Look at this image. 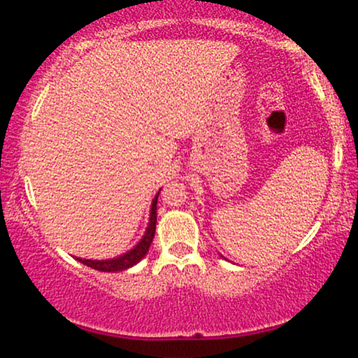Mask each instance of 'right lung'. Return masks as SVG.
<instances>
[{
    "label": "right lung",
    "instance_id": "obj_1",
    "mask_svg": "<svg viewBox=\"0 0 358 358\" xmlns=\"http://www.w3.org/2000/svg\"><path fill=\"white\" fill-rule=\"evenodd\" d=\"M158 195H159V192L156 194V197L153 199V203H151L148 228H146L143 238L140 239V243L136 244L134 249H130L129 252L122 254V256H119V257L106 259V261H91V259H81V257H76V261H80L81 264H85V266L91 267V268H96V271H101V272H120V271H125V268H129L131 266H135V264H138L141 259L146 256V252H148V249H150V244L155 238V231H156V203H158Z\"/></svg>",
    "mask_w": 358,
    "mask_h": 358
}]
</instances>
